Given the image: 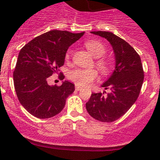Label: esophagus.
Here are the masks:
<instances>
[{"label":"esophagus","mask_w":160,"mask_h":160,"mask_svg":"<svg viewBox=\"0 0 160 160\" xmlns=\"http://www.w3.org/2000/svg\"><path fill=\"white\" fill-rule=\"evenodd\" d=\"M82 89V88L81 87H79V86H78V85H76V86H75V90H78H78H81Z\"/></svg>","instance_id":"34e87169"}]
</instances>
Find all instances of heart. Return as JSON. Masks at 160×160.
Segmentation results:
<instances>
[{"label": "heart", "mask_w": 160, "mask_h": 160, "mask_svg": "<svg viewBox=\"0 0 160 160\" xmlns=\"http://www.w3.org/2000/svg\"><path fill=\"white\" fill-rule=\"evenodd\" d=\"M85 46L87 47L90 53L97 58L96 66L103 73H107L111 70V62L102 56L105 54L107 49L104 44L99 40L90 39L85 42ZM71 54V49H68L66 53V60L70 59ZM98 73L95 70H84V69H75L70 72L69 78L78 86L86 87L95 80Z\"/></svg>", "instance_id": "obj_1"}]
</instances>
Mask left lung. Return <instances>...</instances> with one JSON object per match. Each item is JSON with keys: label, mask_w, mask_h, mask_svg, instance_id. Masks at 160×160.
I'll return each mask as SVG.
<instances>
[{"label": "left lung", "mask_w": 160, "mask_h": 160, "mask_svg": "<svg viewBox=\"0 0 160 160\" xmlns=\"http://www.w3.org/2000/svg\"><path fill=\"white\" fill-rule=\"evenodd\" d=\"M93 34L106 38L115 54V70L102 87L110 92L93 93L86 108L90 115L104 122L118 119L135 102L144 79L141 58L135 49L111 32L94 31Z\"/></svg>", "instance_id": "left-lung-1"}]
</instances>
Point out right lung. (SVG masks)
Masks as SVG:
<instances>
[{"label": "right lung", "instance_id": "obj_1", "mask_svg": "<svg viewBox=\"0 0 160 160\" xmlns=\"http://www.w3.org/2000/svg\"><path fill=\"white\" fill-rule=\"evenodd\" d=\"M84 34L51 30L38 36L20 51L13 71L14 88L24 108L33 116L48 118L62 111L74 84L68 81L61 86H49L48 79L58 73L69 46ZM59 79L65 78L59 73Z\"/></svg>", "mask_w": 160, "mask_h": 160}]
</instances>
